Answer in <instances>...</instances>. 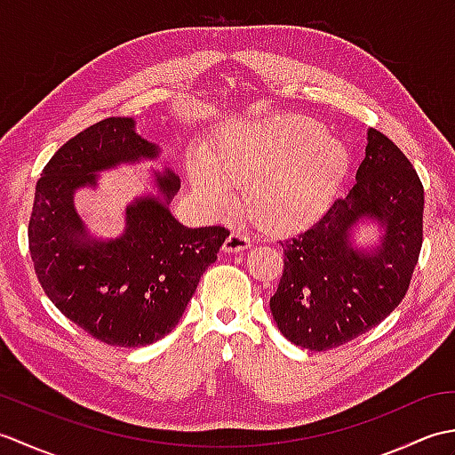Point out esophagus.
<instances>
[{"label":"esophagus","instance_id":"esophagus-1","mask_svg":"<svg viewBox=\"0 0 455 455\" xmlns=\"http://www.w3.org/2000/svg\"><path fill=\"white\" fill-rule=\"evenodd\" d=\"M250 246H252V240H250L246 235L233 233V235H228V238L225 240V244H222V252H227V254L243 252V250H246Z\"/></svg>","mask_w":455,"mask_h":455}]
</instances>
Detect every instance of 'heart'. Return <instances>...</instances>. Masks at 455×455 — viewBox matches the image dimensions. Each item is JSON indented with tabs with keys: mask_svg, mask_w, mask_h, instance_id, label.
Returning a JSON list of instances; mask_svg holds the SVG:
<instances>
[{
	"mask_svg": "<svg viewBox=\"0 0 455 455\" xmlns=\"http://www.w3.org/2000/svg\"><path fill=\"white\" fill-rule=\"evenodd\" d=\"M350 172L346 144L305 115H269L222 127L189 166L193 193L212 212L246 205L269 233L295 235L332 207Z\"/></svg>",
	"mask_w": 455,
	"mask_h": 455,
	"instance_id": "obj_1",
	"label": "heart"
}]
</instances>
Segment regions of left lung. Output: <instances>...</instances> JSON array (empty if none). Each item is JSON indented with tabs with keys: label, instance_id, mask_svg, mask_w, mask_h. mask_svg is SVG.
<instances>
[{
	"label": "left lung",
	"instance_id": "1",
	"mask_svg": "<svg viewBox=\"0 0 455 455\" xmlns=\"http://www.w3.org/2000/svg\"><path fill=\"white\" fill-rule=\"evenodd\" d=\"M424 189L409 158L367 129L355 186L307 233L283 246V275L269 311L289 342L323 352L371 331L407 293L422 246ZM362 224L378 240L355 244Z\"/></svg>",
	"mask_w": 455,
	"mask_h": 455
}]
</instances>
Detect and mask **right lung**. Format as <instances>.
<instances>
[{
    "label": "right lung",
    "instance_id": "obj_1",
    "mask_svg": "<svg viewBox=\"0 0 455 455\" xmlns=\"http://www.w3.org/2000/svg\"><path fill=\"white\" fill-rule=\"evenodd\" d=\"M160 154L132 117H109L58 148L36 181L28 250L38 282L58 311L111 346L140 347L170 334L228 236L222 227L189 228L172 215L181 181L170 168L150 170L154 191L124 207L119 236L92 233L76 193L98 188L101 172Z\"/></svg>",
    "mask_w": 455,
    "mask_h": 455
}]
</instances>
